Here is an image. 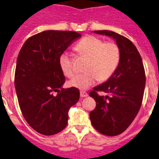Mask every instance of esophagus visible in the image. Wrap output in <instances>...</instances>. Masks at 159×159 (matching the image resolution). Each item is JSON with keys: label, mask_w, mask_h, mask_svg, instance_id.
<instances>
[{"label": "esophagus", "mask_w": 159, "mask_h": 159, "mask_svg": "<svg viewBox=\"0 0 159 159\" xmlns=\"http://www.w3.org/2000/svg\"><path fill=\"white\" fill-rule=\"evenodd\" d=\"M88 95L89 94L85 91H80V98H86V97H88Z\"/></svg>", "instance_id": "esophagus-1"}]
</instances>
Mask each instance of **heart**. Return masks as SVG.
<instances>
[{
  "label": "heart",
  "mask_w": 159,
  "mask_h": 159,
  "mask_svg": "<svg viewBox=\"0 0 159 159\" xmlns=\"http://www.w3.org/2000/svg\"><path fill=\"white\" fill-rule=\"evenodd\" d=\"M75 49L83 57L87 58L85 73L77 75L68 84L79 89H86L98 81H106L112 76L120 61L121 52L115 42H105L100 38L88 35L83 38L75 46ZM60 66L66 76L74 75L71 58L67 53L60 57Z\"/></svg>",
  "instance_id": "heart-1"
}]
</instances>
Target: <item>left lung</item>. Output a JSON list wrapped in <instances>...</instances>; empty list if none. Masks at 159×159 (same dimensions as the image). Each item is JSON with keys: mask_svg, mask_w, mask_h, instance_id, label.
I'll use <instances>...</instances> for the list:
<instances>
[{"mask_svg": "<svg viewBox=\"0 0 159 159\" xmlns=\"http://www.w3.org/2000/svg\"><path fill=\"white\" fill-rule=\"evenodd\" d=\"M94 32L114 38L120 48L121 57L112 76L89 93L96 102L90 120L102 134L118 136L129 127L141 108L145 86V68L137 48L128 38L111 31ZM98 91L108 95L100 96Z\"/></svg>", "mask_w": 159, "mask_h": 159, "instance_id": "8db88e82", "label": "left lung"}]
</instances>
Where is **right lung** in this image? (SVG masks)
Segmentation results:
<instances>
[{
	"mask_svg": "<svg viewBox=\"0 0 159 159\" xmlns=\"http://www.w3.org/2000/svg\"><path fill=\"white\" fill-rule=\"evenodd\" d=\"M80 37L75 31H42L28 38L18 53L14 75L18 104L27 124L40 134L61 132L69 109L80 99L78 89L61 88L66 78L59 60Z\"/></svg>",
	"mask_w": 159,
	"mask_h": 159,
	"instance_id": "1",
	"label": "right lung"
}]
</instances>
